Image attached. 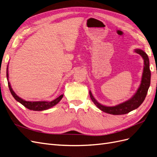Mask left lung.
Returning a JSON list of instances; mask_svg holds the SVG:
<instances>
[{
	"label": "left lung",
	"instance_id": "1",
	"mask_svg": "<svg viewBox=\"0 0 157 157\" xmlns=\"http://www.w3.org/2000/svg\"><path fill=\"white\" fill-rule=\"evenodd\" d=\"M135 52L136 53L140 54L144 60V73L143 75H142L141 84L138 90H137V91L136 92L134 96L130 99H129V100L113 107L104 106L98 103L93 97L92 92L90 91L89 93L90 98L92 99V100L94 103L95 105L102 111L115 115H124V114L128 113L137 109V107H139L141 105V104L144 102L151 84V71L149 68V59L148 56L142 50L136 49L135 50Z\"/></svg>",
	"mask_w": 157,
	"mask_h": 157
}]
</instances>
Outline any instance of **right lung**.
<instances>
[{"instance_id": "obj_1", "label": "right lung", "mask_w": 157, "mask_h": 157, "mask_svg": "<svg viewBox=\"0 0 157 157\" xmlns=\"http://www.w3.org/2000/svg\"><path fill=\"white\" fill-rule=\"evenodd\" d=\"M6 77H7V80H8V87L9 89H10V91L14 98V99H16V101L18 102H20L21 103L22 105L27 108L28 109H30V110L33 111H43V110H46V109H50L53 106L56 105V104H58L61 99H62L63 94H61V96H59L58 98H57L55 99L54 100L52 101H27L25 100H23V99L20 98V97H18L16 93L13 91V90L10 86V82H8V67L6 69Z\"/></svg>"}]
</instances>
